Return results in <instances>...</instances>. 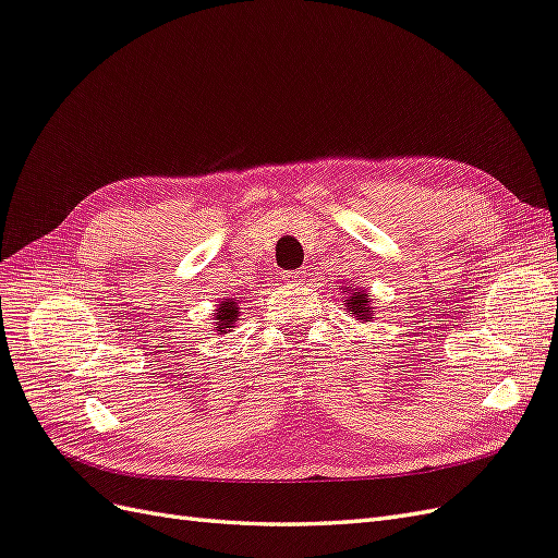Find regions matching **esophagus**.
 I'll use <instances>...</instances> for the list:
<instances>
[{"label": "esophagus", "instance_id": "34e87169", "mask_svg": "<svg viewBox=\"0 0 558 558\" xmlns=\"http://www.w3.org/2000/svg\"><path fill=\"white\" fill-rule=\"evenodd\" d=\"M289 279H291L293 283H302V281L307 279V272H302V269H298V272H291V275H289Z\"/></svg>", "mask_w": 558, "mask_h": 558}]
</instances>
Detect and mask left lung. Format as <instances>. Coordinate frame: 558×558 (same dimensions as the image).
Segmentation results:
<instances>
[{
  "label": "left lung",
  "instance_id": "1",
  "mask_svg": "<svg viewBox=\"0 0 558 558\" xmlns=\"http://www.w3.org/2000/svg\"><path fill=\"white\" fill-rule=\"evenodd\" d=\"M342 305L344 310L359 320V324H373L377 318L375 316V307H373V300H369V293L363 289V286H353L347 283L342 286Z\"/></svg>",
  "mask_w": 558,
  "mask_h": 558
}]
</instances>
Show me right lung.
I'll return each instance as SVG.
<instances>
[{"label": "right lung", "instance_id": "right-lung-1", "mask_svg": "<svg viewBox=\"0 0 558 558\" xmlns=\"http://www.w3.org/2000/svg\"><path fill=\"white\" fill-rule=\"evenodd\" d=\"M242 300L238 298H223L221 302H218L216 310H214V330L218 335H226L234 328V324H238L240 316H242Z\"/></svg>", "mask_w": 558, "mask_h": 558}]
</instances>
